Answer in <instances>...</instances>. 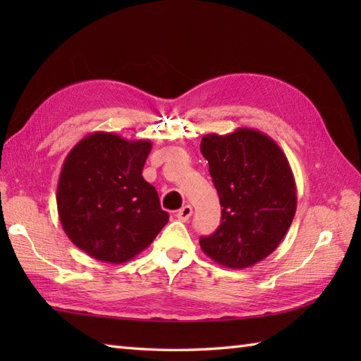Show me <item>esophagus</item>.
Returning a JSON list of instances; mask_svg holds the SVG:
<instances>
[{
    "mask_svg": "<svg viewBox=\"0 0 361 361\" xmlns=\"http://www.w3.org/2000/svg\"><path fill=\"white\" fill-rule=\"evenodd\" d=\"M190 216H192V206L190 204H185L181 209L176 211V219L181 221H188Z\"/></svg>",
    "mask_w": 361,
    "mask_h": 361,
    "instance_id": "obj_1",
    "label": "esophagus"
}]
</instances>
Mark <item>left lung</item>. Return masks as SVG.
<instances>
[{"label": "left lung", "mask_w": 361, "mask_h": 361, "mask_svg": "<svg viewBox=\"0 0 361 361\" xmlns=\"http://www.w3.org/2000/svg\"><path fill=\"white\" fill-rule=\"evenodd\" d=\"M221 221L202 237L206 256L228 268H248L279 247L296 212V185L286 153L255 128L202 137Z\"/></svg>", "instance_id": "8db88e82"}]
</instances>
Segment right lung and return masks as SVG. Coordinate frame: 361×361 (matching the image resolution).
I'll list each match as a JSON object with an SVG mask.
<instances>
[{
    "instance_id": "add662e5",
    "label": "right lung",
    "mask_w": 361,
    "mask_h": 361,
    "mask_svg": "<svg viewBox=\"0 0 361 361\" xmlns=\"http://www.w3.org/2000/svg\"><path fill=\"white\" fill-rule=\"evenodd\" d=\"M152 142L94 132L65 158L57 211L70 240L93 259L122 264L140 255L163 226L157 189L142 178Z\"/></svg>"
}]
</instances>
